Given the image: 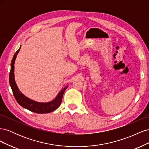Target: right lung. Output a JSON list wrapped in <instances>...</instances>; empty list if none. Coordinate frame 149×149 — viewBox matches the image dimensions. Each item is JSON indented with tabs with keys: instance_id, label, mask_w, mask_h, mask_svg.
Wrapping results in <instances>:
<instances>
[{
	"instance_id": "1",
	"label": "right lung",
	"mask_w": 149,
	"mask_h": 149,
	"mask_svg": "<svg viewBox=\"0 0 149 149\" xmlns=\"http://www.w3.org/2000/svg\"><path fill=\"white\" fill-rule=\"evenodd\" d=\"M20 48L16 52V53L14 54V55H13L10 65L11 68L9 74V83L12 90L13 96H14L17 102L19 103L22 107H23L24 108H25V109H28L31 112H35V113L45 114L49 113V112L54 111L60 106L62 101L63 95L64 92L66 89L68 88V86H66L65 88L61 89V91L58 93L55 98L49 102H37L26 97L24 94H23L20 91L19 89L18 88L17 84L15 83L14 76V64L17 55V54L19 53Z\"/></svg>"
}]
</instances>
